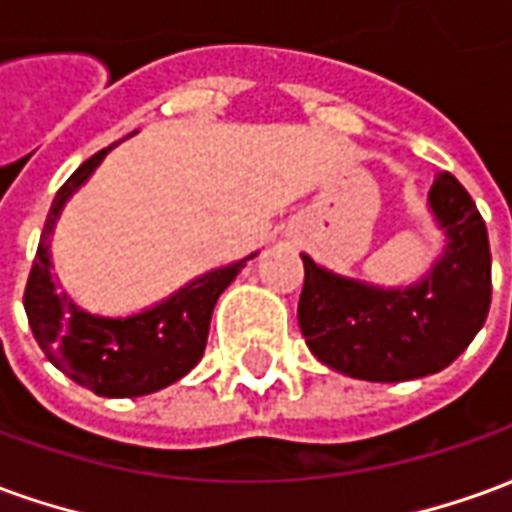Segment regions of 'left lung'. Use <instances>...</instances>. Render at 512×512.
Listing matches in <instances>:
<instances>
[{"mask_svg":"<svg viewBox=\"0 0 512 512\" xmlns=\"http://www.w3.org/2000/svg\"><path fill=\"white\" fill-rule=\"evenodd\" d=\"M428 205L447 246L428 277L408 288L340 277L301 255L299 326L326 367L381 384L433 376L483 329L491 307V246L483 216L450 172L436 175Z\"/></svg>","mask_w":512,"mask_h":512,"instance_id":"8db88e82","label":"left lung"}]
</instances>
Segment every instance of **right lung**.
<instances>
[{
  "instance_id": "obj_1",
  "label": "right lung",
  "mask_w": 512,
  "mask_h": 512,
  "mask_svg": "<svg viewBox=\"0 0 512 512\" xmlns=\"http://www.w3.org/2000/svg\"><path fill=\"white\" fill-rule=\"evenodd\" d=\"M115 145L87 158L57 191L29 271L24 310L46 359L65 376L101 397H139L175 384L200 362L213 307L249 257L191 279L169 299L128 318L93 315L68 293H57L49 255L54 224L73 191L93 175Z\"/></svg>"
}]
</instances>
